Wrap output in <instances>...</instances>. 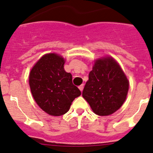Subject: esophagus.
Here are the masks:
<instances>
[{
  "mask_svg": "<svg viewBox=\"0 0 153 153\" xmlns=\"http://www.w3.org/2000/svg\"><path fill=\"white\" fill-rule=\"evenodd\" d=\"M78 88H79L80 90H81V92H82L83 89H84V84H81V85H80L79 86H78Z\"/></svg>",
  "mask_w": 153,
  "mask_h": 153,
  "instance_id": "esophagus-1",
  "label": "esophagus"
}]
</instances>
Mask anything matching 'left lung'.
<instances>
[{
    "label": "left lung",
    "instance_id": "obj_1",
    "mask_svg": "<svg viewBox=\"0 0 153 153\" xmlns=\"http://www.w3.org/2000/svg\"><path fill=\"white\" fill-rule=\"evenodd\" d=\"M128 89L129 81L119 64L104 57L95 61L82 95L96 115L106 116L123 105Z\"/></svg>",
    "mask_w": 153,
    "mask_h": 153
}]
</instances>
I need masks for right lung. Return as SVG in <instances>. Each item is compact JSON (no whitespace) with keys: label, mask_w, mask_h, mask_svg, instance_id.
<instances>
[{"label":"right lung","mask_w":153,"mask_h":153,"mask_svg":"<svg viewBox=\"0 0 153 153\" xmlns=\"http://www.w3.org/2000/svg\"><path fill=\"white\" fill-rule=\"evenodd\" d=\"M65 60L55 53L46 54L29 73V84L35 102L53 116L67 113L72 102L81 94L72 84V76L64 70Z\"/></svg>","instance_id":"obj_1"}]
</instances>
